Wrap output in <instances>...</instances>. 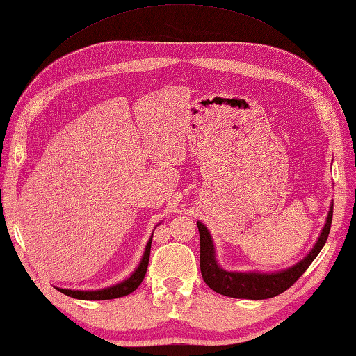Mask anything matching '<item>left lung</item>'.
<instances>
[{
	"label": "left lung",
	"instance_id": "obj_1",
	"mask_svg": "<svg viewBox=\"0 0 356 356\" xmlns=\"http://www.w3.org/2000/svg\"><path fill=\"white\" fill-rule=\"evenodd\" d=\"M332 213L334 204L330 206L326 225L323 230H321L317 244L314 245V249L307 258L299 264H296L291 268L279 273H271V275H261V273H232L220 268L217 266L216 254H213V244L208 229L200 221H197L198 234H200V270L203 280L211 290L222 296L235 297V299L261 300L279 296L296 284V280L308 270L311 262L317 258L320 250L323 249L327 235L330 232V225H332Z\"/></svg>",
	"mask_w": 356,
	"mask_h": 356
}]
</instances>
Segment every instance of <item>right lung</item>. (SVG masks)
Returning a JSON list of instances; mask_svg holds the SVG:
<instances>
[{
    "label": "right lung",
    "mask_w": 356,
    "mask_h": 356,
    "mask_svg": "<svg viewBox=\"0 0 356 356\" xmlns=\"http://www.w3.org/2000/svg\"><path fill=\"white\" fill-rule=\"evenodd\" d=\"M150 249H152V239L148 241L145 247V253L143 256V261L139 264V267L127 280H124V282L118 285L104 288V290H98V291H74V290H63V288H57V290L66 296L74 297V299H80V300H109V299H117V297L127 296L130 293H134L140 285V282H143V279L147 273V267H148V259H150Z\"/></svg>",
    "instance_id": "1"
}]
</instances>
